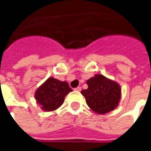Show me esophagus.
<instances>
[{"label":"esophagus","instance_id":"34e87169","mask_svg":"<svg viewBox=\"0 0 151 151\" xmlns=\"http://www.w3.org/2000/svg\"><path fill=\"white\" fill-rule=\"evenodd\" d=\"M74 90H75V91H80L82 90V88H81V86H78V87H76Z\"/></svg>","mask_w":151,"mask_h":151}]
</instances>
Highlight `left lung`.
Masks as SVG:
<instances>
[{"label": "left lung", "instance_id": "8db88e82", "mask_svg": "<svg viewBox=\"0 0 151 151\" xmlns=\"http://www.w3.org/2000/svg\"><path fill=\"white\" fill-rule=\"evenodd\" d=\"M86 84L88 88L81 93L92 111L104 115L117 108L121 97V88L117 82L102 74H95Z\"/></svg>", "mask_w": 151, "mask_h": 151}]
</instances>
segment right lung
<instances>
[{
    "instance_id": "add662e5",
    "label": "right lung",
    "mask_w": 151,
    "mask_h": 151,
    "mask_svg": "<svg viewBox=\"0 0 151 151\" xmlns=\"http://www.w3.org/2000/svg\"><path fill=\"white\" fill-rule=\"evenodd\" d=\"M71 91L72 89L66 82L48 78L36 90L35 98L42 110L52 111L63 104L65 97Z\"/></svg>"
}]
</instances>
